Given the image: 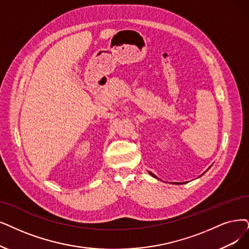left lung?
Masks as SVG:
<instances>
[{
    "label": "left lung",
    "instance_id": "8db88e82",
    "mask_svg": "<svg viewBox=\"0 0 249 249\" xmlns=\"http://www.w3.org/2000/svg\"><path fill=\"white\" fill-rule=\"evenodd\" d=\"M210 167H211V166H210ZM210 167H208V168H210ZM149 174H150V175H151V176H152V177H154V178H157V177H156V176H155V175H153V174H152V173H150V172H149ZM175 184H178V183H175ZM180 184H184V183H180Z\"/></svg>",
    "mask_w": 249,
    "mask_h": 249
}]
</instances>
